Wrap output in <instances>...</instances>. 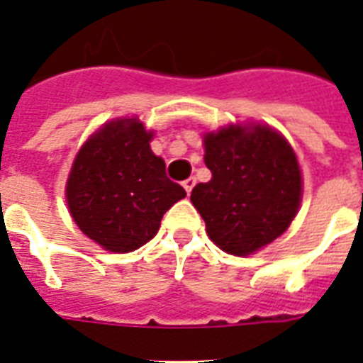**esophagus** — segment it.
I'll list each match as a JSON object with an SVG mask.
<instances>
[{
	"label": "esophagus",
	"instance_id": "1",
	"mask_svg": "<svg viewBox=\"0 0 363 363\" xmlns=\"http://www.w3.org/2000/svg\"><path fill=\"white\" fill-rule=\"evenodd\" d=\"M182 186H184V190L190 194V192H192V188L196 186V179H194V177H190V179H186V181L182 182Z\"/></svg>",
	"mask_w": 363,
	"mask_h": 363
}]
</instances>
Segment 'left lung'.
<instances>
[{
	"instance_id": "left-lung-1",
	"label": "left lung",
	"mask_w": 363,
	"mask_h": 363,
	"mask_svg": "<svg viewBox=\"0 0 363 363\" xmlns=\"http://www.w3.org/2000/svg\"><path fill=\"white\" fill-rule=\"evenodd\" d=\"M213 177L190 201L211 241L247 256L286 232L301 203V171L290 143L269 125L232 124L203 137Z\"/></svg>"
}]
</instances>
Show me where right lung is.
<instances>
[{"mask_svg": "<svg viewBox=\"0 0 363 363\" xmlns=\"http://www.w3.org/2000/svg\"><path fill=\"white\" fill-rule=\"evenodd\" d=\"M137 118L99 128L77 154L65 198L81 232L111 252H131L158 233L165 211L186 196L150 150Z\"/></svg>", "mask_w": 363, "mask_h": 363, "instance_id": "right-lung-1", "label": "right lung"}]
</instances>
